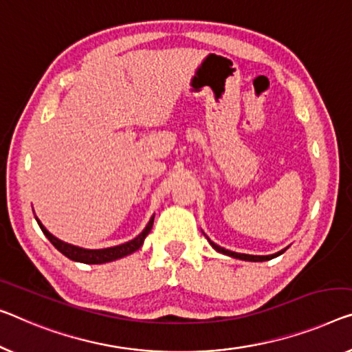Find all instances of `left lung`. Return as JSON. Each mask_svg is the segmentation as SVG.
Returning <instances> with one entry per match:
<instances>
[{"label": "left lung", "instance_id": "left-lung-1", "mask_svg": "<svg viewBox=\"0 0 352 352\" xmlns=\"http://www.w3.org/2000/svg\"><path fill=\"white\" fill-rule=\"evenodd\" d=\"M207 239H208V237H207ZM208 242H210V245L213 246L214 250L219 251V253L228 254V256H230V258L242 259V261H253V262L269 261V259H274V258H276V256H280V254L285 253V250H283V251H280V253H275V254H270V256H251V254H240V253H234V251H229V250H224V248H221V246H218L217 243H213L212 240H210V239H208Z\"/></svg>", "mask_w": 352, "mask_h": 352}]
</instances>
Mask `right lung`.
<instances>
[{
    "instance_id": "obj_1",
    "label": "right lung",
    "mask_w": 352,
    "mask_h": 352,
    "mask_svg": "<svg viewBox=\"0 0 352 352\" xmlns=\"http://www.w3.org/2000/svg\"><path fill=\"white\" fill-rule=\"evenodd\" d=\"M153 219H155V214L151 217L148 224H146V228L135 239L129 240V242H126L123 245L112 246V248H104V250H85V248H78V246L61 242V240L54 237L49 230L42 226V223L38 218H36V221H38L42 232L45 234V237L50 240V243L54 245L60 253L65 254L66 258H69L71 261H76V262H83V264H104V262L120 259L123 258V256H128L131 253H134L135 250H139L140 246H142L146 235L150 234L151 228H153Z\"/></svg>"
}]
</instances>
